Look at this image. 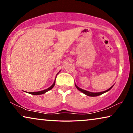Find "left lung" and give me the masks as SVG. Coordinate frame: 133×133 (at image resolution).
I'll return each instance as SVG.
<instances>
[{"instance_id": "1", "label": "left lung", "mask_w": 133, "mask_h": 133, "mask_svg": "<svg viewBox=\"0 0 133 133\" xmlns=\"http://www.w3.org/2000/svg\"><path fill=\"white\" fill-rule=\"evenodd\" d=\"M75 86L76 88L78 90H79L80 91H81L82 92H83V94H85V95L88 96H91V97H96V96H100L101 95V94H102L103 93H105V92H108V91H110L111 89L112 88V87L114 86V85H112V87H111L110 88L108 89L107 90H105L104 91H102V92H90V91H87V90H83V89H82L81 88H79V87L77 86V85L75 83Z\"/></svg>"}]
</instances>
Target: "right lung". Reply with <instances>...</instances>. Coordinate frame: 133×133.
Masks as SVG:
<instances>
[{
	"label": "right lung",
	"instance_id": "right-lung-1",
	"mask_svg": "<svg viewBox=\"0 0 133 133\" xmlns=\"http://www.w3.org/2000/svg\"><path fill=\"white\" fill-rule=\"evenodd\" d=\"M60 72V71H59ZM59 72H58L57 74H59ZM56 79L54 80V83H52V85L50 87H49L48 88L46 89V90H42V91H37V92H29L28 93L29 94H32V95H41V94H45V92H46L47 91H50L51 90V89L53 88L54 85H55V82H56Z\"/></svg>",
	"mask_w": 133,
	"mask_h": 133
}]
</instances>
